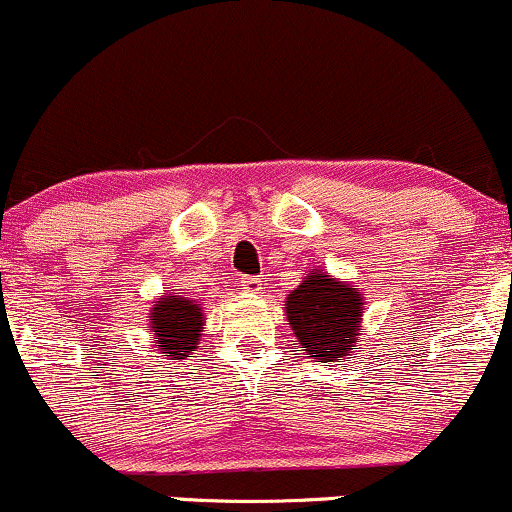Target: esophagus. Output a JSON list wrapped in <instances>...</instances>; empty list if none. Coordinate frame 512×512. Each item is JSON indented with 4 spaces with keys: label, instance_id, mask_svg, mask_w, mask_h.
I'll return each mask as SVG.
<instances>
[{
    "label": "esophagus",
    "instance_id": "obj_1",
    "mask_svg": "<svg viewBox=\"0 0 512 512\" xmlns=\"http://www.w3.org/2000/svg\"><path fill=\"white\" fill-rule=\"evenodd\" d=\"M242 287L246 292H261V277H242Z\"/></svg>",
    "mask_w": 512,
    "mask_h": 512
}]
</instances>
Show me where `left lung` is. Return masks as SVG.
I'll list each match as a JSON object with an SVG mask.
<instances>
[{
  "mask_svg": "<svg viewBox=\"0 0 512 512\" xmlns=\"http://www.w3.org/2000/svg\"><path fill=\"white\" fill-rule=\"evenodd\" d=\"M285 313L308 358L315 363H342L361 339L365 296L353 282L311 268L287 294Z\"/></svg>",
  "mask_w": 512,
  "mask_h": 512,
  "instance_id": "1",
  "label": "left lung"
}]
</instances>
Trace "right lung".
Wrapping results in <instances>:
<instances>
[{"label": "right lung", "instance_id": "1", "mask_svg": "<svg viewBox=\"0 0 512 512\" xmlns=\"http://www.w3.org/2000/svg\"><path fill=\"white\" fill-rule=\"evenodd\" d=\"M206 315L197 299H189L182 292L168 289L161 299L151 301L149 337L156 353H163L168 361L180 363L197 349L204 332Z\"/></svg>", "mask_w": 512, "mask_h": 512}]
</instances>
